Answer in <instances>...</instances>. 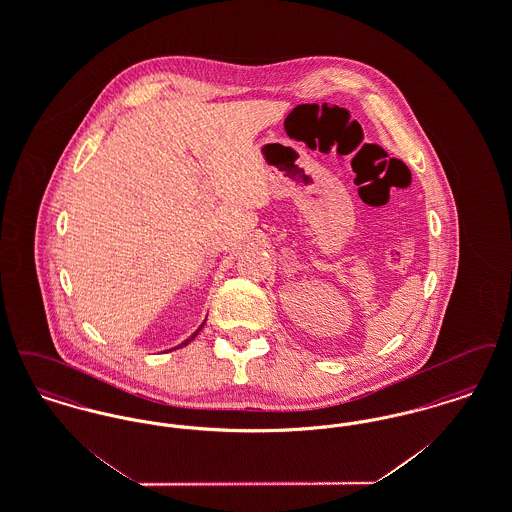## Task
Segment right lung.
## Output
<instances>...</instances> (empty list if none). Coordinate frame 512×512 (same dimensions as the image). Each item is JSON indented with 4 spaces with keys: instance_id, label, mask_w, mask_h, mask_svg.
<instances>
[{
    "instance_id": "right-lung-1",
    "label": "right lung",
    "mask_w": 512,
    "mask_h": 512,
    "mask_svg": "<svg viewBox=\"0 0 512 512\" xmlns=\"http://www.w3.org/2000/svg\"><path fill=\"white\" fill-rule=\"evenodd\" d=\"M203 324H205V322H203ZM203 324H201V326H199V328H197V330H195L194 334H192V336H190V338H188V340L182 341V343H180V345H178V347H184V345H188V343H190V341L194 340L195 336H197V334H199V332H201V328H203ZM178 347H172V349H178ZM169 351H171V349H169Z\"/></svg>"
}]
</instances>
